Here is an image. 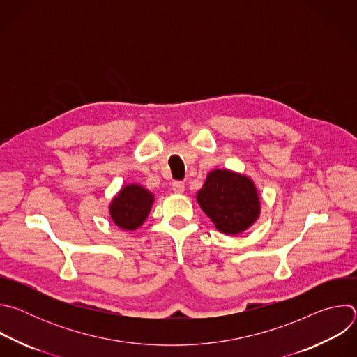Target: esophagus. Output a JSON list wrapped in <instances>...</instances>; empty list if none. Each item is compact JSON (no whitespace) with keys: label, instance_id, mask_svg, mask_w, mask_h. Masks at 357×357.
<instances>
[{"label":"esophagus","instance_id":"34e87169","mask_svg":"<svg viewBox=\"0 0 357 357\" xmlns=\"http://www.w3.org/2000/svg\"><path fill=\"white\" fill-rule=\"evenodd\" d=\"M171 189L175 192V193H183L185 190V183L182 181H174L172 185H171Z\"/></svg>","mask_w":357,"mask_h":357}]
</instances>
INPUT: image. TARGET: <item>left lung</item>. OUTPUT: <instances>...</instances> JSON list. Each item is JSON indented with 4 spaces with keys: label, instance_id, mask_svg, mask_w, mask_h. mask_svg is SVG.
<instances>
[{
    "label": "left lung",
    "instance_id": "obj_1",
    "mask_svg": "<svg viewBox=\"0 0 357 357\" xmlns=\"http://www.w3.org/2000/svg\"><path fill=\"white\" fill-rule=\"evenodd\" d=\"M196 197L203 212L225 234L244 231L260 213L256 186L248 178L231 171L211 172Z\"/></svg>",
    "mask_w": 357,
    "mask_h": 357
}]
</instances>
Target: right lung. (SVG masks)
Listing matches in <instances>:
<instances>
[{"label":"right lung","instance_id":"obj_1","mask_svg":"<svg viewBox=\"0 0 357 357\" xmlns=\"http://www.w3.org/2000/svg\"><path fill=\"white\" fill-rule=\"evenodd\" d=\"M152 202V193L138 185H128L112 202V219L124 230H135L146 219Z\"/></svg>","mask_w":357,"mask_h":357}]
</instances>
